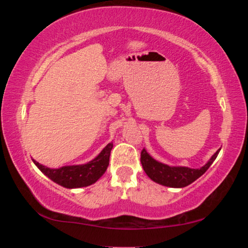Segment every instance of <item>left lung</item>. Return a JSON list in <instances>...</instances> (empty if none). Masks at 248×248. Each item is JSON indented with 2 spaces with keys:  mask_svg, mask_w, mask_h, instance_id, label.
I'll use <instances>...</instances> for the list:
<instances>
[{
  "mask_svg": "<svg viewBox=\"0 0 248 248\" xmlns=\"http://www.w3.org/2000/svg\"><path fill=\"white\" fill-rule=\"evenodd\" d=\"M220 150L221 149L217 150L211 158L200 169H189L186 166H170L164 164L151 156L145 149L142 150L141 152V164L145 174L153 182L166 187L183 188L194 183L196 179H198L207 171L212 163L215 162Z\"/></svg>",
  "mask_w": 248,
  "mask_h": 248,
  "instance_id": "8db88e82",
  "label": "left lung"
}]
</instances>
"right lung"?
Wrapping results in <instances>:
<instances>
[{
	"mask_svg": "<svg viewBox=\"0 0 248 248\" xmlns=\"http://www.w3.org/2000/svg\"><path fill=\"white\" fill-rule=\"evenodd\" d=\"M112 146L114 144L110 142L95 158L81 165H66L59 169H50L33 158L32 162L48 178L62 187L69 189L87 187L97 182L106 171Z\"/></svg>",
	"mask_w": 248,
	"mask_h": 248,
	"instance_id": "1",
	"label": "right lung"
}]
</instances>
